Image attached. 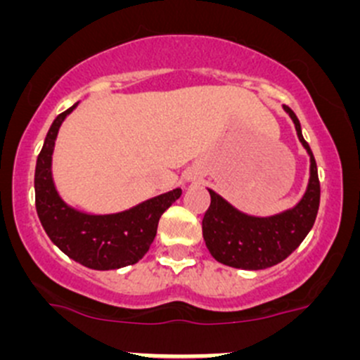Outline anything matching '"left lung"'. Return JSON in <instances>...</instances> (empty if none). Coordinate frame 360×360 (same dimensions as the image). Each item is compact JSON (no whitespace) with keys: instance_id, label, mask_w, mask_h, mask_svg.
<instances>
[{"instance_id":"8db88e82","label":"left lung","mask_w":360,"mask_h":360,"mask_svg":"<svg viewBox=\"0 0 360 360\" xmlns=\"http://www.w3.org/2000/svg\"><path fill=\"white\" fill-rule=\"evenodd\" d=\"M297 139L310 155V181L303 198L292 209L270 217L248 216L223 197L210 193V205L202 221L203 240L212 257L226 266L242 270H263L284 261L304 240L315 223L321 203V183L314 153L301 134V125L291 108Z\"/></svg>"}]
</instances>
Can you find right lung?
<instances>
[{
  "label": "right lung",
  "mask_w": 360,
  "mask_h": 360,
  "mask_svg": "<svg viewBox=\"0 0 360 360\" xmlns=\"http://www.w3.org/2000/svg\"><path fill=\"white\" fill-rule=\"evenodd\" d=\"M76 108L53 120L36 160V212L50 240L66 256L92 270H116L137 263L157 235L162 214L181 197V188L158 195L129 210L116 214L79 212L69 207L52 179V153L64 118Z\"/></svg>",
  "instance_id": "add662e5"
}]
</instances>
